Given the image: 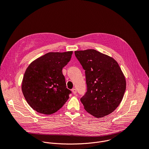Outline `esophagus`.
<instances>
[{
  "label": "esophagus",
  "mask_w": 149,
  "mask_h": 149,
  "mask_svg": "<svg viewBox=\"0 0 149 149\" xmlns=\"http://www.w3.org/2000/svg\"><path fill=\"white\" fill-rule=\"evenodd\" d=\"M72 93H73L74 94H77V90H76V89H75V88L72 89Z\"/></svg>",
  "instance_id": "esophagus-1"
}]
</instances>
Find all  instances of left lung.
<instances>
[{"label": "left lung", "mask_w": 149, "mask_h": 149, "mask_svg": "<svg viewBox=\"0 0 149 149\" xmlns=\"http://www.w3.org/2000/svg\"><path fill=\"white\" fill-rule=\"evenodd\" d=\"M86 71L87 92L81 98L84 109L96 118L113 113L121 102L126 80L117 62L95 49L76 51Z\"/></svg>", "instance_id": "obj_1"}]
</instances>
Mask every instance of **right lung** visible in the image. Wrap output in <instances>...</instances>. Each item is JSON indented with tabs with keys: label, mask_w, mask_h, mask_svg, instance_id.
<instances>
[{
	"label": "right lung",
	"mask_w": 149,
	"mask_h": 149,
	"mask_svg": "<svg viewBox=\"0 0 149 149\" xmlns=\"http://www.w3.org/2000/svg\"><path fill=\"white\" fill-rule=\"evenodd\" d=\"M73 51L48 52L32 61L26 68L22 82L24 96L34 110L52 114L69 98L62 68L70 62Z\"/></svg>",
	"instance_id": "right-lung-1"
}]
</instances>
